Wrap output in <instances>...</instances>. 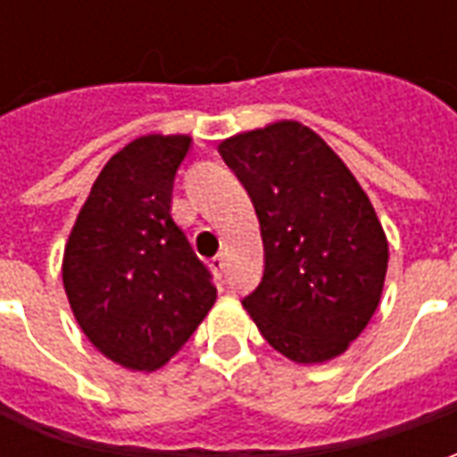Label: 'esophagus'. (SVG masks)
<instances>
[{
  "mask_svg": "<svg viewBox=\"0 0 457 457\" xmlns=\"http://www.w3.org/2000/svg\"><path fill=\"white\" fill-rule=\"evenodd\" d=\"M210 267H212V271H215L218 277H222V274H225V267H228V259H225V254H218V257L210 262Z\"/></svg>",
  "mask_w": 457,
  "mask_h": 457,
  "instance_id": "34e87169",
  "label": "esophagus"
}]
</instances>
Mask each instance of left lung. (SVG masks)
<instances>
[{
  "label": "left lung",
  "mask_w": 457,
  "mask_h": 457,
  "mask_svg": "<svg viewBox=\"0 0 457 457\" xmlns=\"http://www.w3.org/2000/svg\"><path fill=\"white\" fill-rule=\"evenodd\" d=\"M218 151L254 203L264 242V274L242 306L294 362L343 354L379 306L389 262L367 193L301 121L242 131Z\"/></svg>",
  "instance_id": "8db88e82"
}]
</instances>
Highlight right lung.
Masks as SVG:
<instances>
[{"label": "right lung", "instance_id": "right-lung-1", "mask_svg": "<svg viewBox=\"0 0 457 457\" xmlns=\"http://www.w3.org/2000/svg\"><path fill=\"white\" fill-rule=\"evenodd\" d=\"M186 134H149L104 163L63 254L78 326L112 362L154 372L186 345L218 298L208 267L170 218Z\"/></svg>", "mask_w": 457, "mask_h": 457}]
</instances>
